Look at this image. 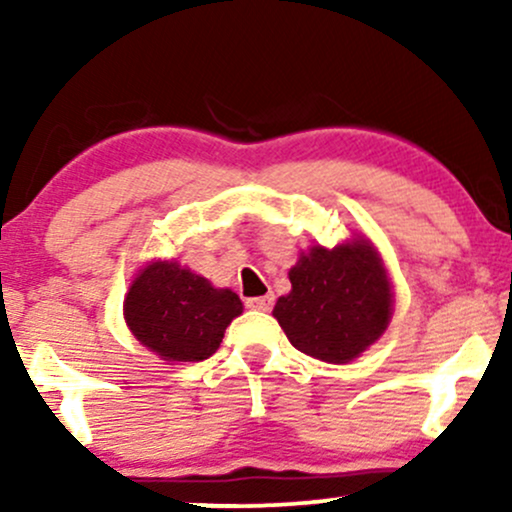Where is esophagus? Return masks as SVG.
<instances>
[{
    "label": "esophagus",
    "mask_w": 512,
    "mask_h": 512,
    "mask_svg": "<svg viewBox=\"0 0 512 512\" xmlns=\"http://www.w3.org/2000/svg\"><path fill=\"white\" fill-rule=\"evenodd\" d=\"M245 305H248V308H252V310H272L274 296H272V293H267V296L248 298V301H245Z\"/></svg>",
    "instance_id": "1"
}]
</instances>
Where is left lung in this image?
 Returning <instances> with one entry per match:
<instances>
[{
	"instance_id": "left-lung-1",
	"label": "left lung",
	"mask_w": 512,
	"mask_h": 512,
	"mask_svg": "<svg viewBox=\"0 0 512 512\" xmlns=\"http://www.w3.org/2000/svg\"><path fill=\"white\" fill-rule=\"evenodd\" d=\"M291 293L274 305L289 342L327 363L354 361L392 317V286L366 238L327 250L315 245L291 267Z\"/></svg>"
}]
</instances>
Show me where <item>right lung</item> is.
<instances>
[{
    "instance_id": "1",
    "label": "right lung",
    "mask_w": 512,
    "mask_h": 512,
    "mask_svg": "<svg viewBox=\"0 0 512 512\" xmlns=\"http://www.w3.org/2000/svg\"><path fill=\"white\" fill-rule=\"evenodd\" d=\"M125 320L134 337L163 361H204L221 346L223 332L243 303L231 289L158 260L146 264L125 296Z\"/></svg>"
}]
</instances>
